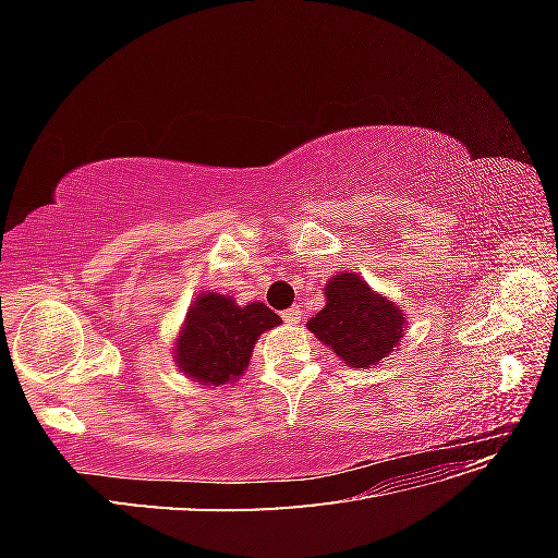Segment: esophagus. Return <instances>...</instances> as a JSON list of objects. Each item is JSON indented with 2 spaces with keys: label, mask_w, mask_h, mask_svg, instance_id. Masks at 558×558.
<instances>
[{
  "label": "esophagus",
  "mask_w": 558,
  "mask_h": 558,
  "mask_svg": "<svg viewBox=\"0 0 558 558\" xmlns=\"http://www.w3.org/2000/svg\"><path fill=\"white\" fill-rule=\"evenodd\" d=\"M283 320H286V324H289V326H293V324H300V318H302V312H300V307H291V310H286L283 314Z\"/></svg>",
  "instance_id": "esophagus-1"
}]
</instances>
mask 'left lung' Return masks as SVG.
Masks as SVG:
<instances>
[{
  "label": "left lung",
  "mask_w": 558,
  "mask_h": 558,
  "mask_svg": "<svg viewBox=\"0 0 558 558\" xmlns=\"http://www.w3.org/2000/svg\"><path fill=\"white\" fill-rule=\"evenodd\" d=\"M324 295L326 307L307 320V328L347 365L367 369L393 353L404 314L391 300L375 293L353 272L335 275Z\"/></svg>",
  "instance_id": "left-lung-1"
}]
</instances>
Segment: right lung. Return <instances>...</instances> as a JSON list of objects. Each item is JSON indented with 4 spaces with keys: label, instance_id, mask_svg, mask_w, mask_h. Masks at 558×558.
<instances>
[{
    "label": "right lung",
    "instance_id": "obj_1",
    "mask_svg": "<svg viewBox=\"0 0 558 558\" xmlns=\"http://www.w3.org/2000/svg\"><path fill=\"white\" fill-rule=\"evenodd\" d=\"M279 324L281 318L263 302L240 307L230 295L202 293L177 337V365L185 377L205 386L238 381L258 337Z\"/></svg>",
    "mask_w": 558,
    "mask_h": 558
}]
</instances>
